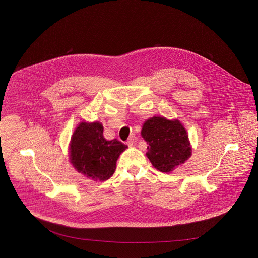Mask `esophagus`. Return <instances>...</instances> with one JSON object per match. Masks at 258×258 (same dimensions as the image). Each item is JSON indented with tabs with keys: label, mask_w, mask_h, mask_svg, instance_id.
<instances>
[{
	"label": "esophagus",
	"mask_w": 258,
	"mask_h": 258,
	"mask_svg": "<svg viewBox=\"0 0 258 258\" xmlns=\"http://www.w3.org/2000/svg\"><path fill=\"white\" fill-rule=\"evenodd\" d=\"M134 141H135V136H134V134H131L130 137H129V139H128V141H127V145H128V146H132L133 143H134Z\"/></svg>",
	"instance_id": "esophagus-1"
}]
</instances>
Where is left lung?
I'll use <instances>...</instances> for the list:
<instances>
[{
    "label": "left lung",
    "mask_w": 258,
    "mask_h": 258,
    "mask_svg": "<svg viewBox=\"0 0 258 258\" xmlns=\"http://www.w3.org/2000/svg\"><path fill=\"white\" fill-rule=\"evenodd\" d=\"M141 135L147 142L148 159L160 172L173 171L191 154L188 136L179 120L155 116L144 123Z\"/></svg>",
    "instance_id": "obj_1"
}]
</instances>
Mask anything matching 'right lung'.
Masks as SVG:
<instances>
[{
	"label": "right lung",
	"mask_w": 258,
	"mask_h": 258,
	"mask_svg": "<svg viewBox=\"0 0 258 258\" xmlns=\"http://www.w3.org/2000/svg\"><path fill=\"white\" fill-rule=\"evenodd\" d=\"M127 148L117 139L107 141L98 122H81L71 142V163L75 170L95 181H106L115 172L120 154Z\"/></svg>",
	"instance_id": "right-lung-1"
}]
</instances>
